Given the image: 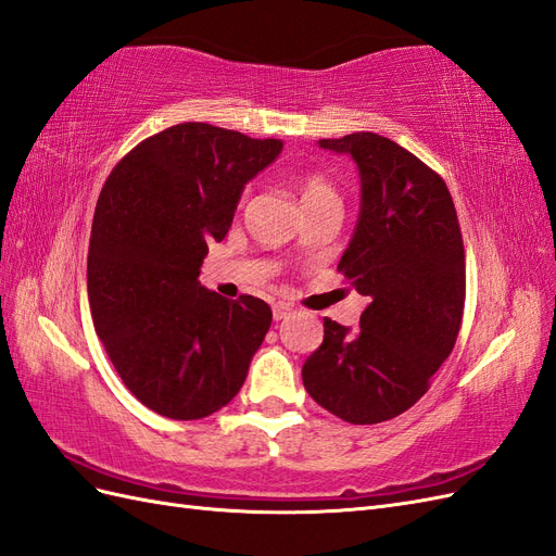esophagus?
I'll return each mask as SVG.
<instances>
[{
  "mask_svg": "<svg viewBox=\"0 0 556 556\" xmlns=\"http://www.w3.org/2000/svg\"><path fill=\"white\" fill-rule=\"evenodd\" d=\"M293 312V307L289 305V303H275L273 305V316H275V321H281V319H287V316Z\"/></svg>",
  "mask_w": 556,
  "mask_h": 556,
  "instance_id": "obj_1",
  "label": "esophagus"
}]
</instances>
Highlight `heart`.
Here are the masks:
<instances>
[{"mask_svg": "<svg viewBox=\"0 0 556 556\" xmlns=\"http://www.w3.org/2000/svg\"><path fill=\"white\" fill-rule=\"evenodd\" d=\"M300 195H303V202L309 204L319 198L326 195H336V188H332L319 174H307V177L300 179Z\"/></svg>", "mask_w": 556, "mask_h": 556, "instance_id": "heart-1", "label": "heart"}]
</instances>
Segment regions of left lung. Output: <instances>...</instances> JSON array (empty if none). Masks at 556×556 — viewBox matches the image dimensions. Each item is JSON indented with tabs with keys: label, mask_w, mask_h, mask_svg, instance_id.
<instances>
[{
	"label": "left lung",
	"mask_w": 556,
	"mask_h": 556,
	"mask_svg": "<svg viewBox=\"0 0 556 556\" xmlns=\"http://www.w3.org/2000/svg\"><path fill=\"white\" fill-rule=\"evenodd\" d=\"M361 174V216L338 273L366 295L361 328L328 316L305 361L307 393L349 424L403 415L452 354L466 303V251L445 179L375 132L319 139Z\"/></svg>",
	"instance_id": "obj_1"
}]
</instances>
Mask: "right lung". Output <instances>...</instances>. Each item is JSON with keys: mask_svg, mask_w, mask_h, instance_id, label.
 I'll return each mask as SVG.
<instances>
[{"mask_svg": "<svg viewBox=\"0 0 556 556\" xmlns=\"http://www.w3.org/2000/svg\"><path fill=\"white\" fill-rule=\"evenodd\" d=\"M279 151V139L179 123L139 141L104 181L88 244L92 324L123 384L157 415L226 407L273 324L261 298H220L198 275L244 184Z\"/></svg>", "mask_w": 556, "mask_h": 556, "instance_id": "1", "label": "right lung"}]
</instances>
